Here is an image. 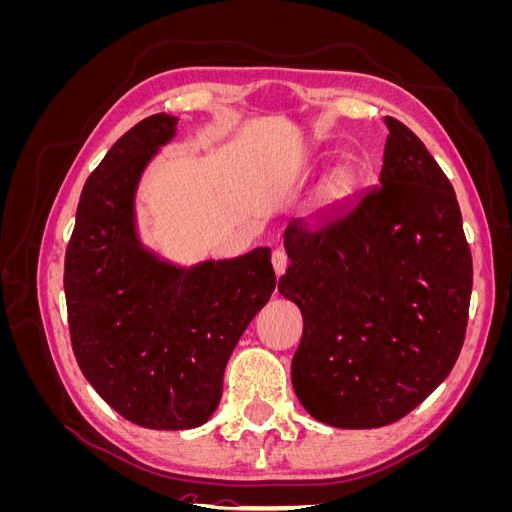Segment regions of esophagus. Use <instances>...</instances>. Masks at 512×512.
<instances>
[{"label":"esophagus","mask_w":512,"mask_h":512,"mask_svg":"<svg viewBox=\"0 0 512 512\" xmlns=\"http://www.w3.org/2000/svg\"><path fill=\"white\" fill-rule=\"evenodd\" d=\"M271 262H273L275 275L280 277V275L286 271V267H288V256H286L284 250H275V252L271 254Z\"/></svg>","instance_id":"34e87169"}]
</instances>
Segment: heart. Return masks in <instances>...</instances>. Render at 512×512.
Returning a JSON list of instances; mask_svg holds the SVG:
<instances>
[{"label":"heart","instance_id":"1","mask_svg":"<svg viewBox=\"0 0 512 512\" xmlns=\"http://www.w3.org/2000/svg\"><path fill=\"white\" fill-rule=\"evenodd\" d=\"M350 192V175L346 170H337V173L327 181L322 188V203L333 205L337 200H342Z\"/></svg>","mask_w":512,"mask_h":512}]
</instances>
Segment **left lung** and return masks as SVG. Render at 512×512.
<instances>
[{"label": "left lung", "instance_id": "1", "mask_svg": "<svg viewBox=\"0 0 512 512\" xmlns=\"http://www.w3.org/2000/svg\"><path fill=\"white\" fill-rule=\"evenodd\" d=\"M384 123L380 185L284 230L277 290L303 314L294 393L342 429L412 412L451 374L468 327L472 254L453 185L410 128Z\"/></svg>", "mask_w": 512, "mask_h": 512}]
</instances>
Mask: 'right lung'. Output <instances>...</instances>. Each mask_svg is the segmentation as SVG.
<instances>
[{
  "label": "right lung",
  "mask_w": 512,
  "mask_h": 512,
  "mask_svg": "<svg viewBox=\"0 0 512 512\" xmlns=\"http://www.w3.org/2000/svg\"><path fill=\"white\" fill-rule=\"evenodd\" d=\"M177 121L151 115L108 149L85 181L64 265L83 376L126 421L173 431L209 421L232 350L275 290L269 247L177 267L138 239V181Z\"/></svg>",
  "instance_id": "add662e5"
}]
</instances>
